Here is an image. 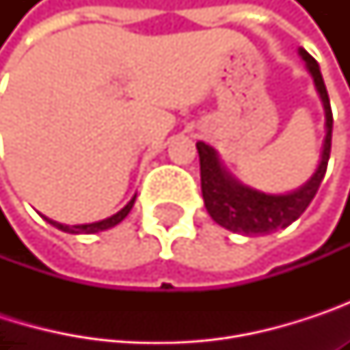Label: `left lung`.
<instances>
[{"label":"left lung","instance_id":"left-lung-1","mask_svg":"<svg viewBox=\"0 0 350 350\" xmlns=\"http://www.w3.org/2000/svg\"><path fill=\"white\" fill-rule=\"evenodd\" d=\"M298 54L306 62V70L310 72L314 81L316 93L324 107V129H326L318 166L302 186L290 192H280V194L257 190L231 174L223 166L213 146L204 142L196 144L198 158H200L202 198H204V206L208 215L221 227L233 233H241L245 237L269 235L273 231L290 227L308 208V204L312 202L314 194L318 192L322 178L326 174V166L330 158V142H332L330 101H328V93H326L318 62L304 48H298Z\"/></svg>","mask_w":350,"mask_h":350}]
</instances>
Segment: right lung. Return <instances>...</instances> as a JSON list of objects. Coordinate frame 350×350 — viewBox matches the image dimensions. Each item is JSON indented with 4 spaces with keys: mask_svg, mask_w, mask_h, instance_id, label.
<instances>
[{
    "mask_svg": "<svg viewBox=\"0 0 350 350\" xmlns=\"http://www.w3.org/2000/svg\"><path fill=\"white\" fill-rule=\"evenodd\" d=\"M133 202H135V194L131 196V200L121 208V211H117L115 215H111V217H107L103 221H95V223H83V225H64V223H58V221H52V219H48V217H44L52 227H56V229H60V231H64V233H70V235H93V233H99V231H107V229H111V227H115V225H119L127 215H129V211L133 208Z\"/></svg>",
    "mask_w": 350,
    "mask_h": 350,
    "instance_id": "1",
    "label": "right lung"
}]
</instances>
